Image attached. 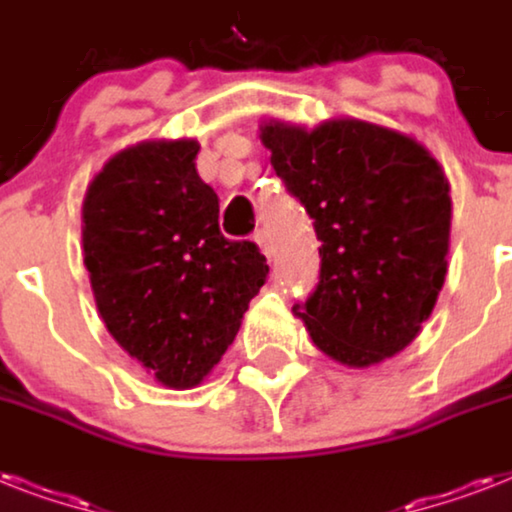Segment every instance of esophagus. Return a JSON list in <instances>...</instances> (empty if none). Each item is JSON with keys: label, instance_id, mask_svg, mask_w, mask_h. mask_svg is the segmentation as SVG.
Wrapping results in <instances>:
<instances>
[{"label": "esophagus", "instance_id": "1", "mask_svg": "<svg viewBox=\"0 0 512 512\" xmlns=\"http://www.w3.org/2000/svg\"><path fill=\"white\" fill-rule=\"evenodd\" d=\"M255 244L260 247V252H263L268 260L276 255V247H273V239H271V233H268V231H257L255 233Z\"/></svg>", "mask_w": 512, "mask_h": 512}]
</instances>
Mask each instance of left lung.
<instances>
[{
    "label": "left lung",
    "instance_id": "obj_1",
    "mask_svg": "<svg viewBox=\"0 0 512 512\" xmlns=\"http://www.w3.org/2000/svg\"><path fill=\"white\" fill-rule=\"evenodd\" d=\"M276 175L313 217L316 292L292 308L313 345L350 369L420 335L446 279L452 196L441 164L404 132L361 119L260 124Z\"/></svg>",
    "mask_w": 512,
    "mask_h": 512
}]
</instances>
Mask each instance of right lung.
Segmentation results:
<instances>
[{
    "mask_svg": "<svg viewBox=\"0 0 512 512\" xmlns=\"http://www.w3.org/2000/svg\"><path fill=\"white\" fill-rule=\"evenodd\" d=\"M193 138L143 140L87 185L84 265L100 319L156 380L196 388L223 358L268 276L255 241L220 233V201Z\"/></svg>",
    "mask_w": 512,
    "mask_h": 512,
    "instance_id": "obj_1",
    "label": "right lung"
}]
</instances>
